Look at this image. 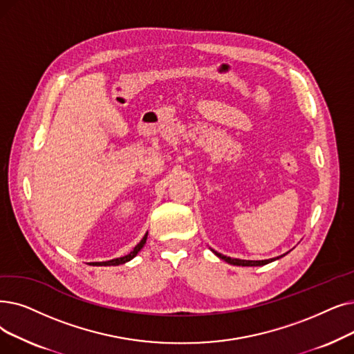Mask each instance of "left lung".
Listing matches in <instances>:
<instances>
[{
  "label": "left lung",
  "instance_id": "obj_1",
  "mask_svg": "<svg viewBox=\"0 0 354 354\" xmlns=\"http://www.w3.org/2000/svg\"><path fill=\"white\" fill-rule=\"evenodd\" d=\"M212 252H214V250H212ZM214 253L217 254L220 259L225 260L227 263L234 265V266H263V265H268V263L273 262V260H276V259H279V257H276V259H269V260H241V259L227 257V256H224V254H221V253H217V252H214ZM281 257H282V256H281Z\"/></svg>",
  "mask_w": 354,
  "mask_h": 354
}]
</instances>
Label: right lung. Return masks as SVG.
Segmentation results:
<instances>
[{"mask_svg":"<svg viewBox=\"0 0 354 354\" xmlns=\"http://www.w3.org/2000/svg\"><path fill=\"white\" fill-rule=\"evenodd\" d=\"M146 239H147V233H146V236L142 239V241L136 245V248L127 254V256H124V257H118V259H113V260H109V262H95V263H91V265H94V266H118V265H122V263H126V262H129V260H131L137 253L140 252V249L143 248L145 245V243H146Z\"/></svg>","mask_w":354,"mask_h":354,"instance_id":"add662e5","label":"right lung"}]
</instances>
